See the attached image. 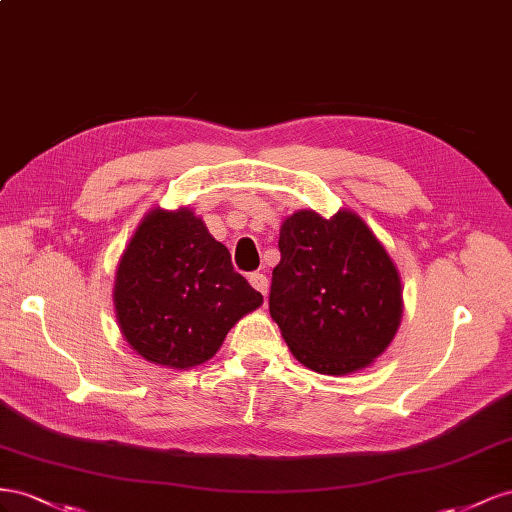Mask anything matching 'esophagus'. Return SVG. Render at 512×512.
I'll list each match as a JSON object with an SVG mask.
<instances>
[{"label":"esophagus","mask_w":512,"mask_h":512,"mask_svg":"<svg viewBox=\"0 0 512 512\" xmlns=\"http://www.w3.org/2000/svg\"><path fill=\"white\" fill-rule=\"evenodd\" d=\"M248 281H251V285H253L257 291H259L261 296H264V298L268 296V285H270V283H268V276H266V274H261V272H253L251 276H248Z\"/></svg>","instance_id":"obj_1"}]
</instances>
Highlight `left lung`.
<instances>
[{"label":"left lung","mask_w":512,"mask_h":512,"mask_svg":"<svg viewBox=\"0 0 512 512\" xmlns=\"http://www.w3.org/2000/svg\"><path fill=\"white\" fill-rule=\"evenodd\" d=\"M272 270L270 315L304 367L354 373L392 341L401 321V281L386 248L354 212L291 214Z\"/></svg>","instance_id":"8db88e82"}]
</instances>
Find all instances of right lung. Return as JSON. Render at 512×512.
Returning a JSON list of instances; mask_svg holds the SVG:
<instances>
[{
    "instance_id": "right-lung-1",
    "label": "right lung",
    "mask_w": 512,
    "mask_h": 512,
    "mask_svg": "<svg viewBox=\"0 0 512 512\" xmlns=\"http://www.w3.org/2000/svg\"><path fill=\"white\" fill-rule=\"evenodd\" d=\"M115 313L128 345L169 369L210 360L264 296L233 270L227 248L191 210H152L115 276Z\"/></svg>"
}]
</instances>
